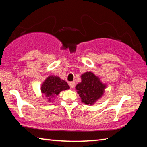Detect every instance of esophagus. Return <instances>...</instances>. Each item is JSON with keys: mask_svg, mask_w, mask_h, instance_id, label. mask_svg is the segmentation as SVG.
<instances>
[{"mask_svg": "<svg viewBox=\"0 0 147 147\" xmlns=\"http://www.w3.org/2000/svg\"><path fill=\"white\" fill-rule=\"evenodd\" d=\"M69 85L71 89H73L75 86V83H74V82H69Z\"/></svg>", "mask_w": 147, "mask_h": 147, "instance_id": "esophagus-1", "label": "esophagus"}]
</instances>
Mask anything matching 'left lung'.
Segmentation results:
<instances>
[{
	"mask_svg": "<svg viewBox=\"0 0 147 147\" xmlns=\"http://www.w3.org/2000/svg\"><path fill=\"white\" fill-rule=\"evenodd\" d=\"M81 78L82 82L76 86L77 93L81 97L82 102L93 105L102 96L106 86L91 72L83 74Z\"/></svg>",
	"mask_w": 147,
	"mask_h": 147,
	"instance_id": "obj_1",
	"label": "left lung"
}]
</instances>
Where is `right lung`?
I'll return each mask as SVG.
<instances>
[{
	"label": "right lung",
	"mask_w": 147,
	"mask_h": 147,
	"mask_svg": "<svg viewBox=\"0 0 147 147\" xmlns=\"http://www.w3.org/2000/svg\"><path fill=\"white\" fill-rule=\"evenodd\" d=\"M69 86L65 81L62 80L58 76H49L41 87V90L45 96L51 100V97L58 95L61 91L69 89Z\"/></svg>",
	"instance_id": "add662e5"
}]
</instances>
